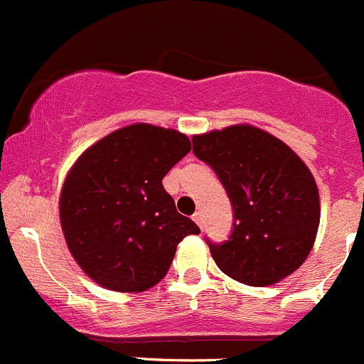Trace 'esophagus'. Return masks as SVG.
I'll use <instances>...</instances> for the list:
<instances>
[{"mask_svg": "<svg viewBox=\"0 0 364 364\" xmlns=\"http://www.w3.org/2000/svg\"><path fill=\"white\" fill-rule=\"evenodd\" d=\"M193 220L196 221V225H198V227H203V214H202V210H198V213L193 214Z\"/></svg>", "mask_w": 364, "mask_h": 364, "instance_id": "esophagus-1", "label": "esophagus"}]
</instances>
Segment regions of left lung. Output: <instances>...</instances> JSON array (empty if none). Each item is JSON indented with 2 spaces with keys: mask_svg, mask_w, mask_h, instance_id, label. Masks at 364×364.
Segmentation results:
<instances>
[{
  "mask_svg": "<svg viewBox=\"0 0 364 364\" xmlns=\"http://www.w3.org/2000/svg\"><path fill=\"white\" fill-rule=\"evenodd\" d=\"M193 151L216 171L234 209L228 241H207L218 268L257 288L299 269L320 225V195L306 162L252 124L193 136Z\"/></svg>",
  "mask_w": 364,
  "mask_h": 364,
  "instance_id": "1",
  "label": "left lung"
}]
</instances>
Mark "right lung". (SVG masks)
<instances>
[{
	"label": "right lung",
	"mask_w": 364,
	"mask_h": 364,
	"mask_svg": "<svg viewBox=\"0 0 364 364\" xmlns=\"http://www.w3.org/2000/svg\"><path fill=\"white\" fill-rule=\"evenodd\" d=\"M189 151L186 134L136 123L89 146L69 169L58 200L62 232L75 261L102 288L146 291L164 279L176 245L200 234L162 186Z\"/></svg>",
	"instance_id": "obj_1"
}]
</instances>
